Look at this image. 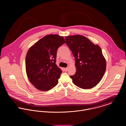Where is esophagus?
<instances>
[{
	"label": "esophagus",
	"instance_id": "34e87169",
	"mask_svg": "<svg viewBox=\"0 0 126 126\" xmlns=\"http://www.w3.org/2000/svg\"><path fill=\"white\" fill-rule=\"evenodd\" d=\"M68 70V68H64V70L65 71H67Z\"/></svg>",
	"mask_w": 126,
	"mask_h": 126
}]
</instances>
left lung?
Instances as JSON below:
<instances>
[{
    "label": "left lung",
    "mask_w": 126,
    "mask_h": 126,
    "mask_svg": "<svg viewBox=\"0 0 126 126\" xmlns=\"http://www.w3.org/2000/svg\"><path fill=\"white\" fill-rule=\"evenodd\" d=\"M65 41L75 59L76 72L70 76L78 87L88 89L101 80L106 69V62L100 47L85 36H66Z\"/></svg>",
    "instance_id": "obj_1"
}]
</instances>
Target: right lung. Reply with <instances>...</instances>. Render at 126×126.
<instances>
[{"label": "right lung", "mask_w": 126, "mask_h": 126, "mask_svg": "<svg viewBox=\"0 0 126 126\" xmlns=\"http://www.w3.org/2000/svg\"><path fill=\"white\" fill-rule=\"evenodd\" d=\"M65 43L57 34L44 36L32 46L26 57V71L31 83L38 90L52 89L62 73L56 64L57 50Z\"/></svg>", "instance_id": "add662e5"}]
</instances>
